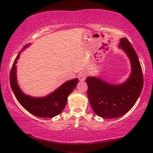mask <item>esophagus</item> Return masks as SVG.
I'll list each match as a JSON object with an SVG mask.
<instances>
[{"mask_svg": "<svg viewBox=\"0 0 153 153\" xmlns=\"http://www.w3.org/2000/svg\"><path fill=\"white\" fill-rule=\"evenodd\" d=\"M86 74L84 73V72H81L78 74V78L79 79L80 82H83L86 79Z\"/></svg>", "mask_w": 153, "mask_h": 153, "instance_id": "obj_1", "label": "esophagus"}]
</instances>
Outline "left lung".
Wrapping results in <instances>:
<instances>
[{
  "label": "left lung",
  "mask_w": 153,
  "mask_h": 153,
  "mask_svg": "<svg viewBox=\"0 0 153 153\" xmlns=\"http://www.w3.org/2000/svg\"><path fill=\"white\" fill-rule=\"evenodd\" d=\"M119 47L127 54L131 71L121 84H111L100 77H88V97L94 112L99 117L117 118L128 113L135 105L143 88V74L138 55L127 38L120 39Z\"/></svg>",
  "instance_id": "8db88e82"
}]
</instances>
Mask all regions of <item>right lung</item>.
Here are the masks:
<instances>
[{"instance_id": "1", "label": "right lung", "mask_w": 153, "mask_h": 153, "mask_svg": "<svg viewBox=\"0 0 153 153\" xmlns=\"http://www.w3.org/2000/svg\"><path fill=\"white\" fill-rule=\"evenodd\" d=\"M30 44L24 46L22 51L27 47ZM21 51L13 64L10 73V84L18 102L28 112L40 117L51 118L58 115L63 110L67 103L68 96L73 91L79 79L75 78L65 82L61 86L44 97H32L26 95L22 92L18 85L16 75V63L19 58Z\"/></svg>"}]
</instances>
